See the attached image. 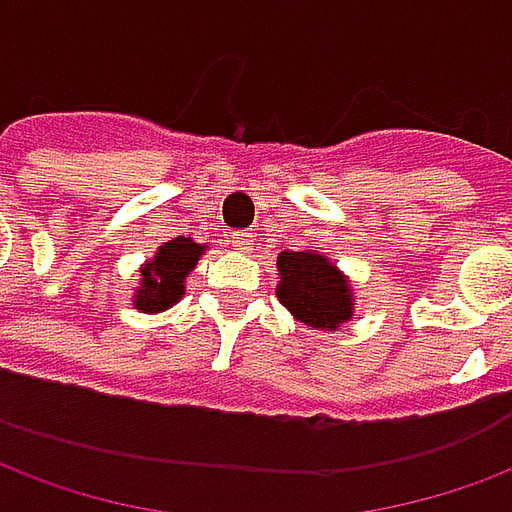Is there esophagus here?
Segmentation results:
<instances>
[{"label": "esophagus", "instance_id": "1", "mask_svg": "<svg viewBox=\"0 0 512 512\" xmlns=\"http://www.w3.org/2000/svg\"><path fill=\"white\" fill-rule=\"evenodd\" d=\"M233 246L241 249V252H249V246H252V233H246V230H238L233 233Z\"/></svg>", "mask_w": 512, "mask_h": 512}]
</instances>
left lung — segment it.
Listing matches in <instances>:
<instances>
[{
	"label": "left lung",
	"mask_w": 512,
	"mask_h": 512,
	"mask_svg": "<svg viewBox=\"0 0 512 512\" xmlns=\"http://www.w3.org/2000/svg\"><path fill=\"white\" fill-rule=\"evenodd\" d=\"M276 298L309 328L336 331L352 317V290L347 276L314 249L282 252L276 257Z\"/></svg>",
	"instance_id": "left-lung-1"
}]
</instances>
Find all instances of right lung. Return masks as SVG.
I'll return each instance as SVG.
<instances>
[{
  "label": "right lung",
  "mask_w": 512,
  "mask_h": 512,
  "mask_svg": "<svg viewBox=\"0 0 512 512\" xmlns=\"http://www.w3.org/2000/svg\"><path fill=\"white\" fill-rule=\"evenodd\" d=\"M206 246L192 238H173L157 249L146 266L140 268V287L135 290L132 306L140 312H165L168 306L184 298V279L198 266Z\"/></svg>",
  "instance_id": "right-lung-1"
}]
</instances>
